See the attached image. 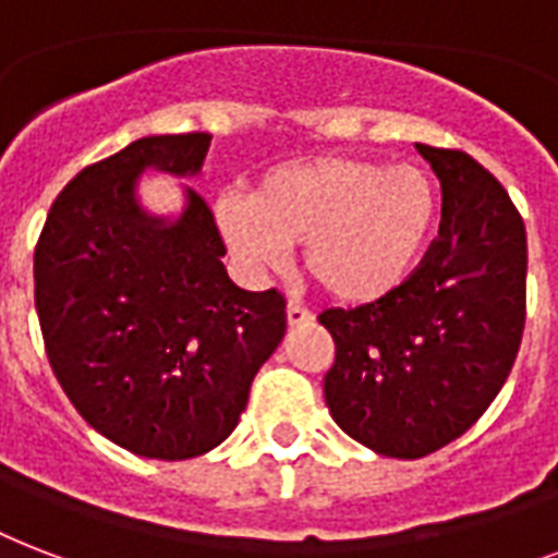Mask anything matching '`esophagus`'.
<instances>
[{"label":"esophagus","instance_id":"esophagus-1","mask_svg":"<svg viewBox=\"0 0 558 558\" xmlns=\"http://www.w3.org/2000/svg\"><path fill=\"white\" fill-rule=\"evenodd\" d=\"M287 322H289V327L304 325V322H313V313H310L307 307H301V304H298V301H289V307H287Z\"/></svg>","mask_w":558,"mask_h":558}]
</instances>
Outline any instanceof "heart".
I'll return each instance as SVG.
<instances>
[{"instance_id":"heart-1","label":"heart","mask_w":558,"mask_h":558,"mask_svg":"<svg viewBox=\"0 0 558 558\" xmlns=\"http://www.w3.org/2000/svg\"><path fill=\"white\" fill-rule=\"evenodd\" d=\"M219 228L251 269H278L304 242V266L345 304H372L412 278L430 245L436 186L412 163L318 157L283 166L245 198L219 204Z\"/></svg>"}]
</instances>
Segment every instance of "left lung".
Wrapping results in <instances>:
<instances>
[{
  "mask_svg": "<svg viewBox=\"0 0 558 558\" xmlns=\"http://www.w3.org/2000/svg\"><path fill=\"white\" fill-rule=\"evenodd\" d=\"M415 146L439 175V236L392 295L318 316L336 342L327 410L398 459L445 448L488 410L526 318V231L509 193L465 151Z\"/></svg>",
  "mask_w": 558,
  "mask_h": 558,
  "instance_id": "8db88e82",
  "label": "left lung"
}]
</instances>
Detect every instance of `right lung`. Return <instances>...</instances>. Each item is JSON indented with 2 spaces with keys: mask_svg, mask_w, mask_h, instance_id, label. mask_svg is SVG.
<instances>
[{
  "mask_svg": "<svg viewBox=\"0 0 558 558\" xmlns=\"http://www.w3.org/2000/svg\"><path fill=\"white\" fill-rule=\"evenodd\" d=\"M210 134L143 137L81 169L34 248V304L52 372L81 418L148 459L202 457L240 424L254 374L287 333L278 289L222 266L213 210L186 190L175 222L137 202L143 169L195 175Z\"/></svg>",
  "mask_w": 558,
  "mask_h": 558,
  "instance_id": "obj_1",
  "label": "right lung"
}]
</instances>
